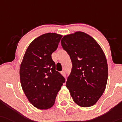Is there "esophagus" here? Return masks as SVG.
I'll use <instances>...</instances> for the list:
<instances>
[{"label": "esophagus", "instance_id": "esophagus-1", "mask_svg": "<svg viewBox=\"0 0 122 122\" xmlns=\"http://www.w3.org/2000/svg\"><path fill=\"white\" fill-rule=\"evenodd\" d=\"M61 74L62 75V76H64V77H66V71H61Z\"/></svg>", "mask_w": 122, "mask_h": 122}]
</instances>
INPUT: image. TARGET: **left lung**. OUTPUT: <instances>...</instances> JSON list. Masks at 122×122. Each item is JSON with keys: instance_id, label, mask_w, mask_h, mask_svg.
I'll use <instances>...</instances> for the list:
<instances>
[{"instance_id": "8db88e82", "label": "left lung", "mask_w": 122, "mask_h": 122, "mask_svg": "<svg viewBox=\"0 0 122 122\" xmlns=\"http://www.w3.org/2000/svg\"><path fill=\"white\" fill-rule=\"evenodd\" d=\"M61 43L72 65L66 87L76 104L83 107L92 106L104 93L107 81L104 52L94 38L83 32L66 35Z\"/></svg>"}]
</instances>
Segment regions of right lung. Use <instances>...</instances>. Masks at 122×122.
I'll return each mask as SVG.
<instances>
[{"label":"right lung","mask_w":122,"mask_h":122,"mask_svg":"<svg viewBox=\"0 0 122 122\" xmlns=\"http://www.w3.org/2000/svg\"><path fill=\"white\" fill-rule=\"evenodd\" d=\"M62 35L46 33L38 36L27 48L20 66L22 88L28 100L39 109L51 108L65 78L55 70L51 58Z\"/></svg>","instance_id":"obj_1"}]
</instances>
